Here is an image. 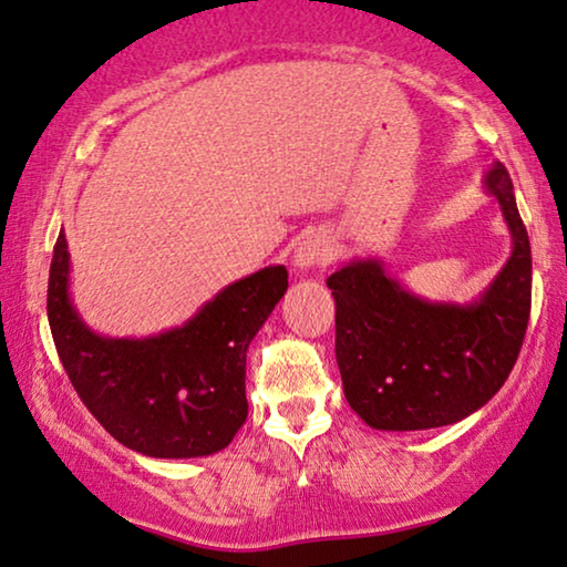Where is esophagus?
Here are the masks:
<instances>
[{
  "label": "esophagus",
  "mask_w": 567,
  "mask_h": 567,
  "mask_svg": "<svg viewBox=\"0 0 567 567\" xmlns=\"http://www.w3.org/2000/svg\"><path fill=\"white\" fill-rule=\"evenodd\" d=\"M331 261V244L319 233H311L296 246V254H292V264L298 269H316L323 267V264Z\"/></svg>",
  "instance_id": "esophagus-1"
}]
</instances>
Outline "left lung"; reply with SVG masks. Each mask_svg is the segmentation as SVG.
Listing matches in <instances>:
<instances>
[{"instance_id":"8db88e82","label":"left lung","mask_w":567,"mask_h":567,"mask_svg":"<svg viewBox=\"0 0 567 567\" xmlns=\"http://www.w3.org/2000/svg\"><path fill=\"white\" fill-rule=\"evenodd\" d=\"M513 251L474 303H430L381 261H350L327 279L337 306L344 396L375 430L443 427L477 412L516 365L532 311V246L503 163L485 176Z\"/></svg>"}]
</instances>
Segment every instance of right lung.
Returning a JSON list of instances; mask_svg holds the SVG:
<instances>
[{
  "mask_svg": "<svg viewBox=\"0 0 567 567\" xmlns=\"http://www.w3.org/2000/svg\"><path fill=\"white\" fill-rule=\"evenodd\" d=\"M288 290L264 267L217 292L184 327L145 339L101 337L70 300V251L59 233L49 271V327L90 414L121 446L155 458L223 451L246 422V350Z\"/></svg>",
  "mask_w": 567,
  "mask_h": 567,
  "instance_id": "add662e5",
  "label": "right lung"
}]
</instances>
